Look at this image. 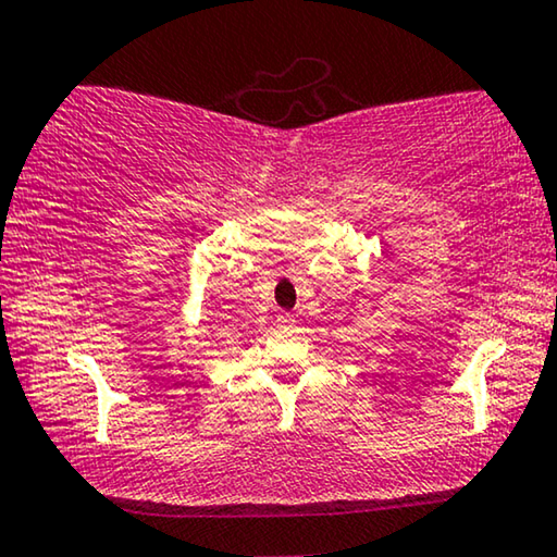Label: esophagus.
<instances>
[{
	"mask_svg": "<svg viewBox=\"0 0 557 557\" xmlns=\"http://www.w3.org/2000/svg\"><path fill=\"white\" fill-rule=\"evenodd\" d=\"M295 325H297L295 315H289V312H280V315H277V327H280L282 333H289V331H295Z\"/></svg>",
	"mask_w": 557,
	"mask_h": 557,
	"instance_id": "1",
	"label": "esophagus"
}]
</instances>
